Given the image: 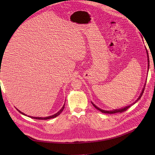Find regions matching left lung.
Wrapping results in <instances>:
<instances>
[{
	"label": "left lung",
	"instance_id": "obj_1",
	"mask_svg": "<svg viewBox=\"0 0 155 155\" xmlns=\"http://www.w3.org/2000/svg\"><path fill=\"white\" fill-rule=\"evenodd\" d=\"M143 40V39H142ZM145 50H146V53H147V74H148V72H149V54H148V52H147V49H146V47H145ZM146 81H147V79H146V81H145V84H144V86H143V88H142V91H141V92H140V95H139V96H138V97L137 98V100H136L134 102H133V104H130V105H127V106H125V107H123V108H120V109H113V110H104V109H100V108H99L98 107H97L95 104H94L93 103H92V101H91V103H92V104L93 105V106L96 109H97V110H99L100 111H101V112H103V113H106V114H114V113H117V112H124V111H125V110H126L127 109H128V108H129V107H130V106H132V105H133L134 104H135L136 103H137L140 98H141V97H142V94H143V91H144V88H145V84H146Z\"/></svg>",
	"mask_w": 155,
	"mask_h": 155
}]
</instances>
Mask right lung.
Instances as JSON below:
<instances>
[{
    "label": "right lung",
    "instance_id": "add662e5",
    "mask_svg": "<svg viewBox=\"0 0 155 155\" xmlns=\"http://www.w3.org/2000/svg\"><path fill=\"white\" fill-rule=\"evenodd\" d=\"M64 105H65V104L63 105V106L62 107L61 109L57 112V113H55V114H53V115H51V116H47V117H34V116H28L30 117V118H34V119H36V120H49V119L54 118H55V117H57L58 116H59L61 113L62 111H63V109H64ZM17 110H18V112H19L21 114H23V115H25V116H27L26 114L23 113L22 112L20 111L18 109H17Z\"/></svg>",
    "mask_w": 155,
    "mask_h": 155
}]
</instances>
